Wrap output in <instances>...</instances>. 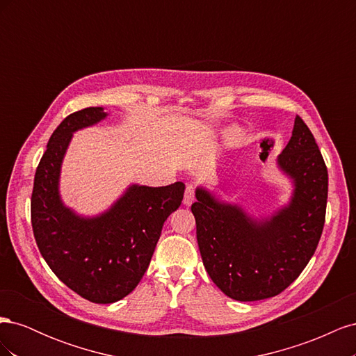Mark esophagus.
Instances as JSON below:
<instances>
[{
    "mask_svg": "<svg viewBox=\"0 0 356 356\" xmlns=\"http://www.w3.org/2000/svg\"><path fill=\"white\" fill-rule=\"evenodd\" d=\"M196 200V187L195 186H187L186 193H184V204L186 207H190V204Z\"/></svg>",
    "mask_w": 356,
    "mask_h": 356,
    "instance_id": "esophagus-1",
    "label": "esophagus"
}]
</instances>
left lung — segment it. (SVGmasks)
I'll list each match as a JSON object with an SVG mask.
<instances>
[{
    "label": "left lung",
    "mask_w": 356,
    "mask_h": 356,
    "mask_svg": "<svg viewBox=\"0 0 356 356\" xmlns=\"http://www.w3.org/2000/svg\"><path fill=\"white\" fill-rule=\"evenodd\" d=\"M277 163L294 179L296 190L289 207L270 220L257 222L202 188L191 204L203 266L212 282L233 300L281 294L303 272L324 230L328 170L300 115Z\"/></svg>",
    "instance_id": "obj_1"
}]
</instances>
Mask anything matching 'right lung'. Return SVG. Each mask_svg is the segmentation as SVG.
Listing matches in <instances>:
<instances>
[{
	"label": "right lung",
	"mask_w": 356,
	"mask_h": 356,
	"mask_svg": "<svg viewBox=\"0 0 356 356\" xmlns=\"http://www.w3.org/2000/svg\"><path fill=\"white\" fill-rule=\"evenodd\" d=\"M105 115L101 106H89L63 118L37 166L31 196L32 232L42 258L74 293L99 305L114 303L136 288L186 188L184 182L132 186L108 212L90 220L63 207L58 181L71 135Z\"/></svg>",
	"instance_id": "1"
}]
</instances>
